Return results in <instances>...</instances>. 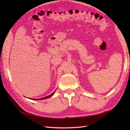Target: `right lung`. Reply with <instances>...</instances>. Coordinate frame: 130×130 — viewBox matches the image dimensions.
<instances>
[{
    "mask_svg": "<svg viewBox=\"0 0 130 130\" xmlns=\"http://www.w3.org/2000/svg\"><path fill=\"white\" fill-rule=\"evenodd\" d=\"M55 92H54L52 94H51L50 95H48V96H45V97H44V98H40V99H31V100H43V99H48V98H50L51 96H52L53 95H54V94L55 93Z\"/></svg>",
    "mask_w": 130,
    "mask_h": 130,
    "instance_id": "obj_1",
    "label": "right lung"
}]
</instances>
